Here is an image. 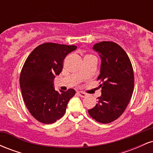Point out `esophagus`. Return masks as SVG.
I'll return each mask as SVG.
<instances>
[{
  "mask_svg": "<svg viewBox=\"0 0 153 153\" xmlns=\"http://www.w3.org/2000/svg\"><path fill=\"white\" fill-rule=\"evenodd\" d=\"M78 94L80 96V97H82V98L85 97V96H87V94H85V93L82 92V91H78Z\"/></svg>",
  "mask_w": 153,
  "mask_h": 153,
  "instance_id": "1",
  "label": "esophagus"
}]
</instances>
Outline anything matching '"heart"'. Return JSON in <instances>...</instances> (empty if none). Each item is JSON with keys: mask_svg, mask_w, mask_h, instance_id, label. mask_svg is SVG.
Here are the masks:
<instances>
[{"mask_svg": "<svg viewBox=\"0 0 153 153\" xmlns=\"http://www.w3.org/2000/svg\"><path fill=\"white\" fill-rule=\"evenodd\" d=\"M88 56H93V55H91V54H89V55H87L86 57H88Z\"/></svg>", "mask_w": 153, "mask_h": 153, "instance_id": "b5f03b06", "label": "heart"}]
</instances>
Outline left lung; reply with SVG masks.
I'll return each mask as SVG.
<instances>
[{"mask_svg":"<svg viewBox=\"0 0 153 153\" xmlns=\"http://www.w3.org/2000/svg\"><path fill=\"white\" fill-rule=\"evenodd\" d=\"M101 58L100 80L101 96L88 110L96 122L108 124L122 114L132 96L134 86L133 68L127 54L118 44L101 42L94 46Z\"/></svg>","mask_w":153,"mask_h":153,"instance_id":"obj_1","label":"left lung"}]
</instances>
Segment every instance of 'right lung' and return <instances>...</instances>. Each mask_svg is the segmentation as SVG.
<instances>
[{
  "mask_svg": "<svg viewBox=\"0 0 153 153\" xmlns=\"http://www.w3.org/2000/svg\"><path fill=\"white\" fill-rule=\"evenodd\" d=\"M75 45L45 43L28 56L21 71L22 97L32 117L43 124H52L63 117L68 101L75 94L73 88L54 90L53 80L62 71L65 57Z\"/></svg>",
  "mask_w": 153,
  "mask_h": 153,
  "instance_id": "obj_1",
  "label": "right lung"
}]
</instances>
